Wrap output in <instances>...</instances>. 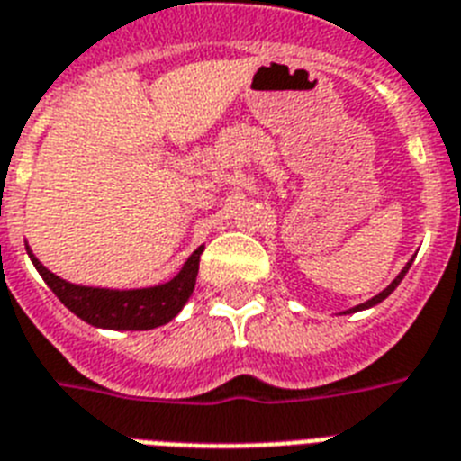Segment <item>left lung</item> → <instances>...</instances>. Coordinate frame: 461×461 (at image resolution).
<instances>
[{"label": "left lung", "instance_id": "8db88e82", "mask_svg": "<svg viewBox=\"0 0 461 461\" xmlns=\"http://www.w3.org/2000/svg\"><path fill=\"white\" fill-rule=\"evenodd\" d=\"M411 263H412V258H411V261H408V263H406V266H403V270H401V273H399V275H396V277H394V282H392V285H389V286H387V289H383V291H380V294H377V296H373V298H371V301H366V303H361V305H357V308H349V310H345V312H343V314H352V312H359V310H368V308H373V305H377V303H383V301H384V298H387V296H389V294H392V291H394V289H396V286H399V285H401V279L406 277L408 268H411Z\"/></svg>", "mask_w": 461, "mask_h": 461}]
</instances>
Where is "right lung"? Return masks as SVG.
<instances>
[{"label": "right lung", "mask_w": 461, "mask_h": 461, "mask_svg": "<svg viewBox=\"0 0 461 461\" xmlns=\"http://www.w3.org/2000/svg\"><path fill=\"white\" fill-rule=\"evenodd\" d=\"M204 245L193 251L182 270L163 285L144 286V289H100V286L72 285L67 279L50 273L27 247L30 261L50 286L55 296L67 310H72L78 320L88 321L97 329H113V331H149L156 326L172 321L182 312L186 301L195 289L200 254Z\"/></svg>", "instance_id": "add662e5"}]
</instances>
